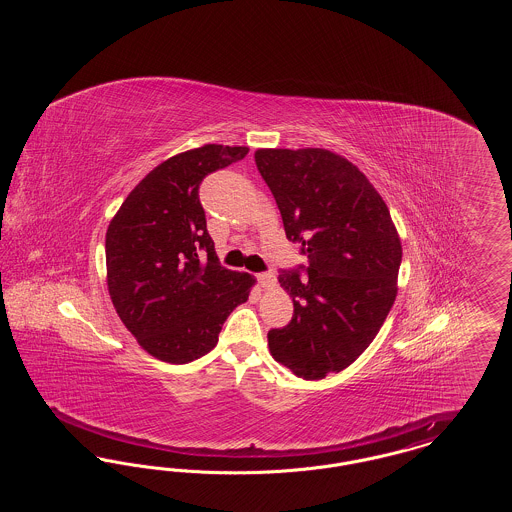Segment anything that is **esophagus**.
Wrapping results in <instances>:
<instances>
[{"label": "esophagus", "mask_w": 512, "mask_h": 512, "mask_svg": "<svg viewBox=\"0 0 512 512\" xmlns=\"http://www.w3.org/2000/svg\"><path fill=\"white\" fill-rule=\"evenodd\" d=\"M257 280H259V284H261L263 288H272V286L276 284V278H274L272 272H261V274H257Z\"/></svg>", "instance_id": "34e87169"}]
</instances>
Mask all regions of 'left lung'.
Segmentation results:
<instances>
[{
    "instance_id": "1",
    "label": "left lung",
    "mask_w": 512,
    "mask_h": 512,
    "mask_svg": "<svg viewBox=\"0 0 512 512\" xmlns=\"http://www.w3.org/2000/svg\"><path fill=\"white\" fill-rule=\"evenodd\" d=\"M286 238L307 255V279L282 270L293 317L268 332L280 365L320 380L351 365L376 338L397 293L401 242L390 209L353 163L328 149H257Z\"/></svg>"
}]
</instances>
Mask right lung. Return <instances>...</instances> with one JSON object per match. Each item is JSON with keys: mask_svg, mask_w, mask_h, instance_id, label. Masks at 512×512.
I'll use <instances>...</instances> for the list:
<instances>
[{"mask_svg": "<svg viewBox=\"0 0 512 512\" xmlns=\"http://www.w3.org/2000/svg\"><path fill=\"white\" fill-rule=\"evenodd\" d=\"M249 147L178 153L128 194L105 236L107 286L124 326L159 361L184 365L209 353L253 276L220 267L199 184L242 161Z\"/></svg>", "mask_w": 512, "mask_h": 512, "instance_id": "1", "label": "right lung"}]
</instances>
